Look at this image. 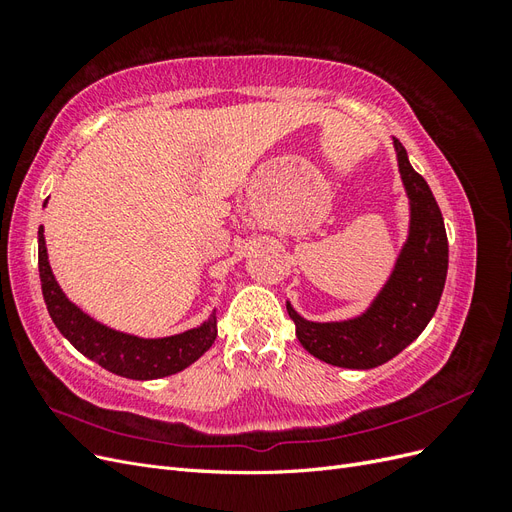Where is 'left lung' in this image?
<instances>
[{
    "mask_svg": "<svg viewBox=\"0 0 512 512\" xmlns=\"http://www.w3.org/2000/svg\"><path fill=\"white\" fill-rule=\"evenodd\" d=\"M401 181L410 198L408 239L378 297L361 316L312 322L286 303L301 346L316 359L348 369H371L391 361L423 333L436 314L448 271V239L442 211L427 181L412 168L393 138Z\"/></svg>",
    "mask_w": 512,
    "mask_h": 512,
    "instance_id": "obj_1",
    "label": "left lung"
}]
</instances>
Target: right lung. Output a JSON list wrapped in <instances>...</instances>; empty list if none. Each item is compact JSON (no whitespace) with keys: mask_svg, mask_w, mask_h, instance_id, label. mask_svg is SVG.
Segmentation results:
<instances>
[{"mask_svg":"<svg viewBox=\"0 0 512 512\" xmlns=\"http://www.w3.org/2000/svg\"><path fill=\"white\" fill-rule=\"evenodd\" d=\"M38 269L42 297L59 333L87 359L96 361L100 367L113 371L117 376L130 380H156L173 376L198 361L218 337L215 309L209 320L200 327L158 339L121 333L87 316L59 288L49 265L42 226L38 228Z\"/></svg>","mask_w":512,"mask_h":512,"instance_id":"add662e5","label":"right lung"}]
</instances>
